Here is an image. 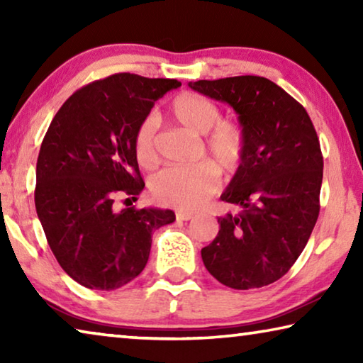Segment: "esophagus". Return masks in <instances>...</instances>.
Segmentation results:
<instances>
[{
	"mask_svg": "<svg viewBox=\"0 0 363 363\" xmlns=\"http://www.w3.org/2000/svg\"><path fill=\"white\" fill-rule=\"evenodd\" d=\"M194 218L192 213H186V211H177L176 213V219L177 220H190Z\"/></svg>",
	"mask_w": 363,
	"mask_h": 363,
	"instance_id": "1",
	"label": "esophagus"
}]
</instances>
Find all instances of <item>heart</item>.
I'll list each match as a JSON object with an SVG mask.
<instances>
[{"label":"heart","mask_w":363,"mask_h":363,"mask_svg":"<svg viewBox=\"0 0 363 363\" xmlns=\"http://www.w3.org/2000/svg\"><path fill=\"white\" fill-rule=\"evenodd\" d=\"M168 116L196 136L203 134V152L224 173H235L240 167L247 144L242 123L220 118L219 107L208 97L194 93L176 96L168 107ZM134 155L143 168L155 167L158 162L155 128L150 120L139 126L134 138ZM218 184L216 169L208 163L173 167L152 177L150 194L162 205L195 210L216 192Z\"/></svg>","instance_id":"b5f03b06"}]
</instances>
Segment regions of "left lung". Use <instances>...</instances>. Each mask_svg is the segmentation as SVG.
<instances>
[{
    "mask_svg": "<svg viewBox=\"0 0 363 363\" xmlns=\"http://www.w3.org/2000/svg\"><path fill=\"white\" fill-rule=\"evenodd\" d=\"M196 93L229 104L247 144L220 200L242 208L218 218L201 250L214 279L235 290L261 288L290 270L317 223L323 157L314 125L298 101L267 78L243 75L190 82Z\"/></svg>",
    "mask_w": 363,
    "mask_h": 363,
    "instance_id": "8db88e82",
    "label": "left lung"
}]
</instances>
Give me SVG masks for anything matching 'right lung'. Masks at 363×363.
<instances>
[{
	"label": "right lung",
	"instance_id": "right-lung-1",
	"mask_svg": "<svg viewBox=\"0 0 363 363\" xmlns=\"http://www.w3.org/2000/svg\"><path fill=\"white\" fill-rule=\"evenodd\" d=\"M179 86L115 73L73 93L48 128L36 162V214L60 267L89 290H116L136 279L153 230L174 223L171 210L118 211L113 201L143 192L134 138L153 104Z\"/></svg>",
	"mask_w": 363,
	"mask_h": 363
}]
</instances>
